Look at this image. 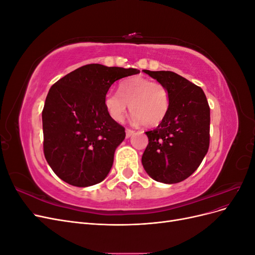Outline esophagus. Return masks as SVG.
<instances>
[{
	"mask_svg": "<svg viewBox=\"0 0 255 255\" xmlns=\"http://www.w3.org/2000/svg\"><path fill=\"white\" fill-rule=\"evenodd\" d=\"M134 133H135L134 129H130V128H127V129H126V135H127L128 138L132 136Z\"/></svg>",
	"mask_w": 255,
	"mask_h": 255,
	"instance_id": "esophagus-1",
	"label": "esophagus"
}]
</instances>
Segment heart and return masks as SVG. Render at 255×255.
Segmentation results:
<instances>
[{"label": "heart", "mask_w": 255, "mask_h": 255, "mask_svg": "<svg viewBox=\"0 0 255 255\" xmlns=\"http://www.w3.org/2000/svg\"><path fill=\"white\" fill-rule=\"evenodd\" d=\"M129 112L144 127H155L165 119L170 106V96L163 84L134 76L119 84L118 92H109L104 106L111 118L121 122Z\"/></svg>", "instance_id": "heart-1"}]
</instances>
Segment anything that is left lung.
I'll use <instances>...</instances> for the list:
<instances>
[{
	"label": "left lung",
	"mask_w": 255,
	"mask_h": 255,
	"mask_svg": "<svg viewBox=\"0 0 255 255\" xmlns=\"http://www.w3.org/2000/svg\"><path fill=\"white\" fill-rule=\"evenodd\" d=\"M143 72L168 89L170 106L158 127L145 132L149 143L142 166L157 182H182L197 170L208 151L210 106L201 87L183 76L171 71Z\"/></svg>",
	"instance_id": "8db88e82"
}]
</instances>
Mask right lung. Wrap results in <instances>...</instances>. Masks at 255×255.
Listing matches in <instances>:
<instances>
[{
	"label": "right lung",
	"mask_w": 255,
	"mask_h": 255,
	"mask_svg": "<svg viewBox=\"0 0 255 255\" xmlns=\"http://www.w3.org/2000/svg\"><path fill=\"white\" fill-rule=\"evenodd\" d=\"M138 69L83 66L50 88L42 110L43 153L58 177L78 187L109 174L126 128L111 118L104 98L112 85Z\"/></svg>",
	"instance_id": "1"
}]
</instances>
